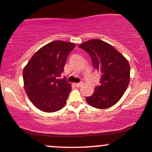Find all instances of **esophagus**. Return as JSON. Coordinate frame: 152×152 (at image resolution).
Listing matches in <instances>:
<instances>
[{"instance_id": "obj_1", "label": "esophagus", "mask_w": 152, "mask_h": 152, "mask_svg": "<svg viewBox=\"0 0 152 152\" xmlns=\"http://www.w3.org/2000/svg\"><path fill=\"white\" fill-rule=\"evenodd\" d=\"M75 86H77V87H80V86H83V83L82 82H80V83H75Z\"/></svg>"}]
</instances>
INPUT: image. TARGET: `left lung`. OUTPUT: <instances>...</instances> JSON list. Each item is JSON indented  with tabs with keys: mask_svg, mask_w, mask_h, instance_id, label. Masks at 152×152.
Listing matches in <instances>:
<instances>
[{
	"mask_svg": "<svg viewBox=\"0 0 152 152\" xmlns=\"http://www.w3.org/2000/svg\"><path fill=\"white\" fill-rule=\"evenodd\" d=\"M91 56L94 69L101 72L100 84L92 96L86 97L93 107L104 109L118 102L130 82V64L128 60L112 45L94 39L80 45Z\"/></svg>",
	"mask_w": 152,
	"mask_h": 152,
	"instance_id": "obj_1",
	"label": "left lung"
}]
</instances>
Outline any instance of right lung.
<instances>
[{"label":"right lung","mask_w":152,"mask_h":152,"mask_svg":"<svg viewBox=\"0 0 152 152\" xmlns=\"http://www.w3.org/2000/svg\"><path fill=\"white\" fill-rule=\"evenodd\" d=\"M75 44L56 40L44 45L32 56L23 70L24 90L31 102L45 112L60 110L72 87L64 72L68 55Z\"/></svg>","instance_id":"right-lung-1"}]
</instances>
